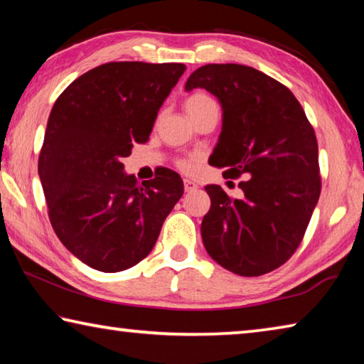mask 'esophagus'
<instances>
[{"label":"esophagus","mask_w":364,"mask_h":364,"mask_svg":"<svg viewBox=\"0 0 364 364\" xmlns=\"http://www.w3.org/2000/svg\"><path fill=\"white\" fill-rule=\"evenodd\" d=\"M196 189H197V184L194 181L184 180V191H186V193H193Z\"/></svg>","instance_id":"obj_1"}]
</instances>
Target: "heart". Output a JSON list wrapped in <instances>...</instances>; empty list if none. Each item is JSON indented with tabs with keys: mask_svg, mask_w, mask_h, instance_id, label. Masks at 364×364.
<instances>
[{
	"mask_svg": "<svg viewBox=\"0 0 364 364\" xmlns=\"http://www.w3.org/2000/svg\"><path fill=\"white\" fill-rule=\"evenodd\" d=\"M217 104L212 100L210 96L205 95V93H194L186 97V101H184V109H186L188 115L191 119H196L197 115H200L204 110L215 107ZM197 162V157H186V159H181L178 160V167L184 171H191L194 168V165Z\"/></svg>",
	"mask_w": 364,
	"mask_h": 364,
	"instance_id": "heart-1",
	"label": "heart"
}]
</instances>
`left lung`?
Here are the masks:
<instances>
[{
	"instance_id": "left-lung-1",
	"label": "left lung",
	"mask_w": 364,
	"mask_h": 364,
	"mask_svg": "<svg viewBox=\"0 0 364 364\" xmlns=\"http://www.w3.org/2000/svg\"><path fill=\"white\" fill-rule=\"evenodd\" d=\"M218 97L223 127L210 165L239 183L231 199L205 186L210 210L202 220L205 250L239 276H262L284 264L304 239L321 193L318 141L292 91L254 67L207 64L186 90Z\"/></svg>"
}]
</instances>
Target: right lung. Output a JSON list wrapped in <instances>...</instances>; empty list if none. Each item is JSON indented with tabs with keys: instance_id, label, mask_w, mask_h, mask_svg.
<instances>
[{
	"instance_id": "right-lung-1",
	"label": "right lung",
	"mask_w": 364,
	"mask_h": 364,
	"mask_svg": "<svg viewBox=\"0 0 364 364\" xmlns=\"http://www.w3.org/2000/svg\"><path fill=\"white\" fill-rule=\"evenodd\" d=\"M184 64L107 63L83 73L51 109L38 175L54 232L88 267L117 273L149 255L183 180L162 168L138 183L123 159L149 139Z\"/></svg>"
}]
</instances>
